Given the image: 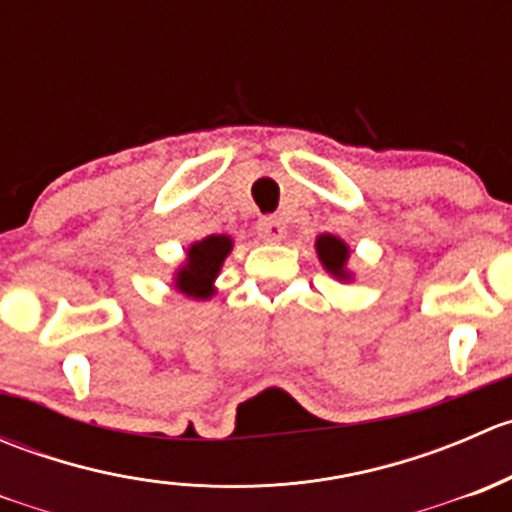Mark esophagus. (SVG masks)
Here are the masks:
<instances>
[{
	"label": "esophagus",
	"instance_id": "obj_1",
	"mask_svg": "<svg viewBox=\"0 0 512 512\" xmlns=\"http://www.w3.org/2000/svg\"><path fill=\"white\" fill-rule=\"evenodd\" d=\"M285 223L275 215H267V218L257 220V235L262 237L265 242H280L285 237Z\"/></svg>",
	"mask_w": 512,
	"mask_h": 512
}]
</instances>
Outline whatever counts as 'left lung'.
Returning a JSON list of instances; mask_svg holds the SVG:
<instances>
[{
  "instance_id": "obj_1",
  "label": "left lung",
  "mask_w": 512,
  "mask_h": 512,
  "mask_svg": "<svg viewBox=\"0 0 512 512\" xmlns=\"http://www.w3.org/2000/svg\"><path fill=\"white\" fill-rule=\"evenodd\" d=\"M314 247H317L319 262H322L324 270H327L329 275L337 277V280H342V282L352 280V272L347 270V260H349L347 242L339 240L337 235H329L327 232V235L317 237Z\"/></svg>"
}]
</instances>
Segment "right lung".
I'll return each instance as SVG.
<instances>
[{
  "label": "right lung",
  "mask_w": 512,
  "mask_h": 512,
  "mask_svg": "<svg viewBox=\"0 0 512 512\" xmlns=\"http://www.w3.org/2000/svg\"><path fill=\"white\" fill-rule=\"evenodd\" d=\"M230 250L232 240L227 235H208L205 240L193 242L188 247L185 265L175 272V289L193 299L213 297V282Z\"/></svg>",
  "instance_id": "1"
}]
</instances>
